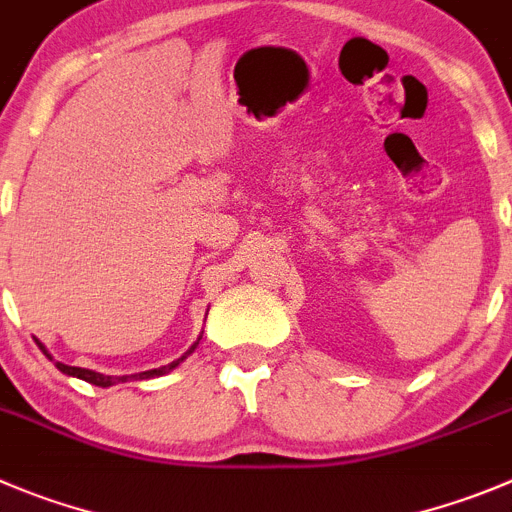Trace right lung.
Wrapping results in <instances>:
<instances>
[{"mask_svg": "<svg viewBox=\"0 0 512 512\" xmlns=\"http://www.w3.org/2000/svg\"><path fill=\"white\" fill-rule=\"evenodd\" d=\"M199 341H202V336L197 338V343H194V346L189 348V351L184 353V356L181 358H176V361H171L169 366H161V369H151V371H141V374H133V379H154V376H164V374H169V371H174L176 366L181 364V361H184L186 356H189V353H194V348L199 346ZM37 346L42 348V353H45L47 358H50V361H55V358L50 356V353H47V348L42 346V343H37ZM55 366L57 369L62 371V374H68V376H78V379H83V381H88V384H93V386H113V384H123V381H128L131 379V376H105V374H98V371H90V369H80V366H68V364H60V361H55Z\"/></svg>", "mask_w": 512, "mask_h": 512, "instance_id": "right-lung-1", "label": "right lung"}]
</instances>
